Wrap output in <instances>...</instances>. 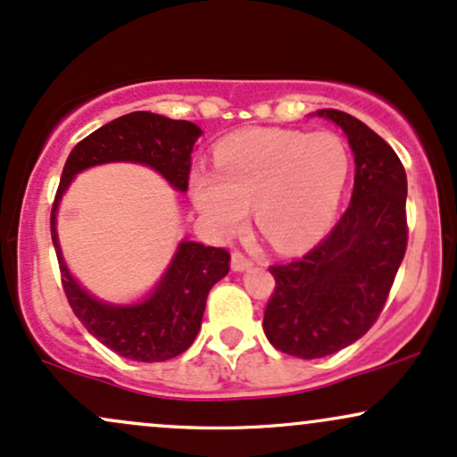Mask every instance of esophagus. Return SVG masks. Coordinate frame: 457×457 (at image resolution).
<instances>
[{
	"mask_svg": "<svg viewBox=\"0 0 457 457\" xmlns=\"http://www.w3.org/2000/svg\"><path fill=\"white\" fill-rule=\"evenodd\" d=\"M253 266V260L246 258L243 251H234L232 253V269L234 270H249Z\"/></svg>",
	"mask_w": 457,
	"mask_h": 457,
	"instance_id": "obj_1",
	"label": "esophagus"
}]
</instances>
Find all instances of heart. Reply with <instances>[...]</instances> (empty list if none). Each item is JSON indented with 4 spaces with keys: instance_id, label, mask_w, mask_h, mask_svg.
<instances>
[{
    "instance_id": "1",
    "label": "heart",
    "mask_w": 457,
    "mask_h": 457,
    "mask_svg": "<svg viewBox=\"0 0 457 457\" xmlns=\"http://www.w3.org/2000/svg\"><path fill=\"white\" fill-rule=\"evenodd\" d=\"M211 171H195L197 211L219 234H232L253 208L260 234L279 251L318 243L333 223L350 176L337 135L253 129L225 137Z\"/></svg>"
}]
</instances>
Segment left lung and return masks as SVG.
Masks as SVG:
<instances>
[{
    "mask_svg": "<svg viewBox=\"0 0 457 457\" xmlns=\"http://www.w3.org/2000/svg\"><path fill=\"white\" fill-rule=\"evenodd\" d=\"M348 135L354 188L337 225L303 258L270 266L264 333L281 353L320 359L374 327L408 245L406 171L380 135L354 115L322 109Z\"/></svg>",
    "mask_w": 457,
    "mask_h": 457,
    "instance_id": "8db88e82",
    "label": "left lung"
}]
</instances>
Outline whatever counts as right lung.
<instances>
[{
    "instance_id": "right-lung-1",
    "label": "right lung",
    "mask_w": 457,
    "mask_h": 457,
    "mask_svg": "<svg viewBox=\"0 0 457 457\" xmlns=\"http://www.w3.org/2000/svg\"><path fill=\"white\" fill-rule=\"evenodd\" d=\"M199 135L202 129L187 120H171L150 112L127 113L79 141L62 171L51 208V238L60 262L62 287L83 327L124 359L159 363L185 353L202 327L208 292L228 275V249L182 240L170 269L145 301L109 305L87 295L68 272L55 232L57 204L79 171L113 161L148 165L178 191H187L191 152Z\"/></svg>"
}]
</instances>
